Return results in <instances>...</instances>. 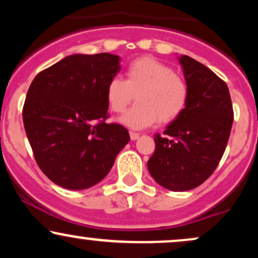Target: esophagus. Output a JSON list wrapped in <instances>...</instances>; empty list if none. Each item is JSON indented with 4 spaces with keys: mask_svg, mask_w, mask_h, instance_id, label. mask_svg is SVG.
<instances>
[{
    "mask_svg": "<svg viewBox=\"0 0 258 258\" xmlns=\"http://www.w3.org/2000/svg\"><path fill=\"white\" fill-rule=\"evenodd\" d=\"M130 137H131L132 141H136V139L139 138V135L136 132H130Z\"/></svg>",
    "mask_w": 258,
    "mask_h": 258,
    "instance_id": "1",
    "label": "esophagus"
}]
</instances>
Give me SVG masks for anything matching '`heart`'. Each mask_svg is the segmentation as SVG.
Returning a JSON list of instances; mask_svg holds the SVG:
<instances>
[{"mask_svg":"<svg viewBox=\"0 0 258 258\" xmlns=\"http://www.w3.org/2000/svg\"><path fill=\"white\" fill-rule=\"evenodd\" d=\"M138 103L120 117L122 125L143 130L158 122H170L184 110L188 87L166 64L152 57L133 60L126 69V79L111 78L106 85V100L115 112H123L132 100Z\"/></svg>","mask_w":258,"mask_h":258,"instance_id":"heart-1","label":"heart"}]
</instances>
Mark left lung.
<instances>
[{
    "mask_svg": "<svg viewBox=\"0 0 258 258\" xmlns=\"http://www.w3.org/2000/svg\"><path fill=\"white\" fill-rule=\"evenodd\" d=\"M188 100L182 114L155 136L148 170L172 191L197 188L211 176L226 150L233 125V105L224 81L204 64L179 55Z\"/></svg>",
    "mask_w": 258,
    "mask_h": 258,
    "instance_id": "left-lung-1",
    "label": "left lung"
}]
</instances>
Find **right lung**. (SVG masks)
<instances>
[{"label": "right lung", "mask_w": 258, "mask_h": 258, "mask_svg": "<svg viewBox=\"0 0 258 258\" xmlns=\"http://www.w3.org/2000/svg\"><path fill=\"white\" fill-rule=\"evenodd\" d=\"M120 70L119 55L72 54L32 80L23 122L38 167L57 185H96L130 142L125 127L105 122L106 85Z\"/></svg>", "instance_id": "add662e5"}]
</instances>
